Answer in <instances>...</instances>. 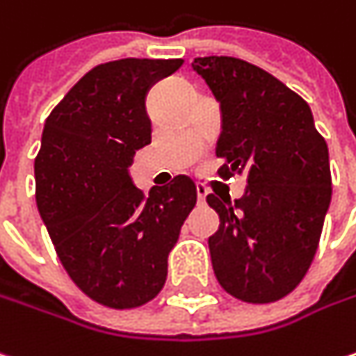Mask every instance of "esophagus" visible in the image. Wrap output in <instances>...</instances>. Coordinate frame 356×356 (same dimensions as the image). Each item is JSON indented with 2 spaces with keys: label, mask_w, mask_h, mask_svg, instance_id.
I'll return each instance as SVG.
<instances>
[{
  "label": "esophagus",
  "mask_w": 356,
  "mask_h": 356,
  "mask_svg": "<svg viewBox=\"0 0 356 356\" xmlns=\"http://www.w3.org/2000/svg\"><path fill=\"white\" fill-rule=\"evenodd\" d=\"M207 187L205 185H197V201L199 203H205V199H207Z\"/></svg>",
  "instance_id": "esophagus-1"
}]
</instances>
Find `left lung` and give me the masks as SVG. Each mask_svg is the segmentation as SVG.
<instances>
[{
	"instance_id": "8db88e82",
	"label": "left lung",
	"mask_w": 356,
	"mask_h": 356,
	"mask_svg": "<svg viewBox=\"0 0 356 356\" xmlns=\"http://www.w3.org/2000/svg\"><path fill=\"white\" fill-rule=\"evenodd\" d=\"M221 107L219 175L247 177L241 199L207 195L219 215L209 237L219 285L245 302L283 299L317 253L331 205L329 147L301 95L237 57H195Z\"/></svg>"
}]
</instances>
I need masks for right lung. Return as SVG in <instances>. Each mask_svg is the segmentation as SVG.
Instances as JSON below:
<instances>
[{
	"label": "right lung",
	"instance_id": "1",
	"mask_svg": "<svg viewBox=\"0 0 356 356\" xmlns=\"http://www.w3.org/2000/svg\"><path fill=\"white\" fill-rule=\"evenodd\" d=\"M183 59H117L86 73L49 113L35 159V201L55 253L89 299L111 309L159 295L167 257L197 203L177 175L149 197L133 185L135 151L151 143L149 89Z\"/></svg>",
	"mask_w": 356,
	"mask_h": 356
}]
</instances>
